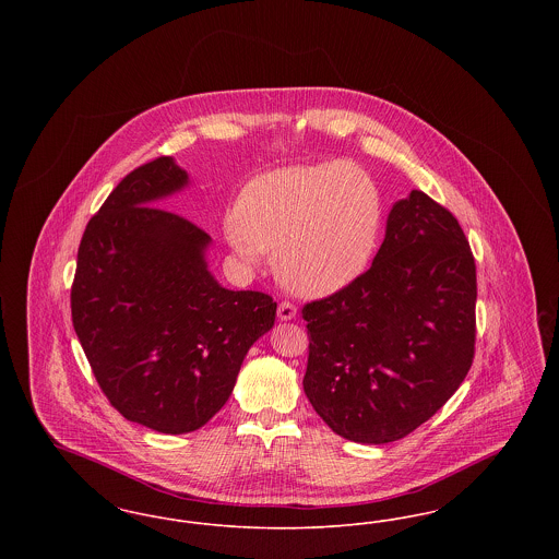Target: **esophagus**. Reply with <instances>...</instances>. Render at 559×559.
I'll list each match as a JSON object with an SVG mask.
<instances>
[{
  "instance_id": "1",
  "label": "esophagus",
  "mask_w": 559,
  "mask_h": 559,
  "mask_svg": "<svg viewBox=\"0 0 559 559\" xmlns=\"http://www.w3.org/2000/svg\"><path fill=\"white\" fill-rule=\"evenodd\" d=\"M276 314H278V319L281 320H292L295 319V314H297V308L293 306L292 301H281Z\"/></svg>"
}]
</instances>
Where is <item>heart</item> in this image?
Returning a JSON list of instances; mask_svg holds the SVG:
<instances>
[{
    "label": "heart",
    "mask_w": 559,
    "mask_h": 559,
    "mask_svg": "<svg viewBox=\"0 0 559 559\" xmlns=\"http://www.w3.org/2000/svg\"><path fill=\"white\" fill-rule=\"evenodd\" d=\"M381 194L354 163L297 165L242 190L230 245L247 264L274 251L278 278L297 295L324 297L352 285L371 262Z\"/></svg>",
    "instance_id": "obj_1"
}]
</instances>
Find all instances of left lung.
I'll list each match as a JSON object with an SVG mask.
<instances>
[{"instance_id":"left-lung-1","label":"left lung","mask_w":559,"mask_h":559,"mask_svg":"<svg viewBox=\"0 0 559 559\" xmlns=\"http://www.w3.org/2000/svg\"><path fill=\"white\" fill-rule=\"evenodd\" d=\"M476 260L447 207L413 190L399 201L372 266L301 308L304 392L352 442L385 444L433 417L476 352Z\"/></svg>"}]
</instances>
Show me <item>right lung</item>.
<instances>
[{
	"label": "right lung",
	"instance_id": "obj_1",
	"mask_svg": "<svg viewBox=\"0 0 559 559\" xmlns=\"http://www.w3.org/2000/svg\"><path fill=\"white\" fill-rule=\"evenodd\" d=\"M187 182L171 157L130 171L87 222L71 287L73 326L103 394L160 433L212 419L276 317L267 293L219 287L203 258L210 235L155 205Z\"/></svg>",
	"mask_w": 559,
	"mask_h": 559
}]
</instances>
